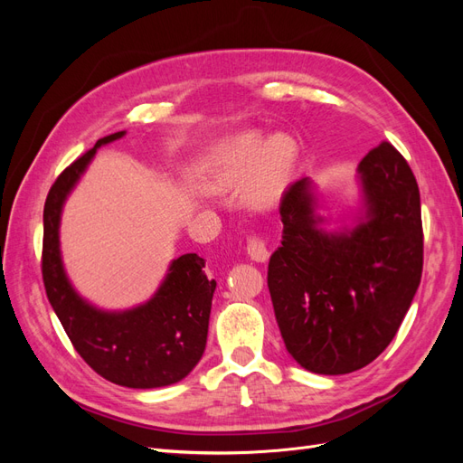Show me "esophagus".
I'll return each mask as SVG.
<instances>
[{
    "instance_id": "esophagus-1",
    "label": "esophagus",
    "mask_w": 463,
    "mask_h": 463,
    "mask_svg": "<svg viewBox=\"0 0 463 463\" xmlns=\"http://www.w3.org/2000/svg\"><path fill=\"white\" fill-rule=\"evenodd\" d=\"M247 255L257 262H264L266 259H269V255H270L269 247H266V243H264L260 235L253 233V235L247 237Z\"/></svg>"
}]
</instances>
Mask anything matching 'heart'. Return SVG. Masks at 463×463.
<instances>
[{
  "label": "heart",
  "instance_id": "heart-1",
  "mask_svg": "<svg viewBox=\"0 0 463 463\" xmlns=\"http://www.w3.org/2000/svg\"><path fill=\"white\" fill-rule=\"evenodd\" d=\"M299 148L288 135H272L264 141L260 133H243L223 143L213 160L210 187L230 191L240 187L250 204H269L286 189L296 172Z\"/></svg>",
  "mask_w": 463,
  "mask_h": 463
}]
</instances>
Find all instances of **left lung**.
Returning <instances> with one entry per match:
<instances>
[{
	"label": "left lung",
	"mask_w": 463,
	"mask_h": 463,
	"mask_svg": "<svg viewBox=\"0 0 463 463\" xmlns=\"http://www.w3.org/2000/svg\"><path fill=\"white\" fill-rule=\"evenodd\" d=\"M359 175L369 218L352 233L317 228L307 179L279 204L282 247L269 262L274 315L291 357L318 374L354 373L381 355L421 282V201L410 164L383 141Z\"/></svg>",
	"instance_id": "left-lung-1"
}]
</instances>
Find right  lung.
Returning <instances> with one entry per match:
<instances>
[{"mask_svg":"<svg viewBox=\"0 0 463 463\" xmlns=\"http://www.w3.org/2000/svg\"><path fill=\"white\" fill-rule=\"evenodd\" d=\"M123 131L98 138L94 148L67 165L53 181L44 204L42 279L65 334L87 365L106 381L128 388H158L185 378L206 347L216 282L203 270L204 259L187 253L170 266L148 303L125 313H102L69 286L60 259L61 206L98 146Z\"/></svg>","mask_w":463,"mask_h":463,"instance_id":"1","label":"right lung"}]
</instances>
